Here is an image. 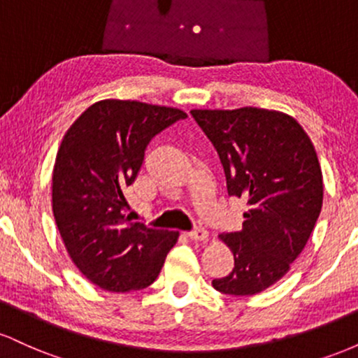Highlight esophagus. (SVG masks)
I'll list each match as a JSON object with an SVG mask.
<instances>
[{
	"mask_svg": "<svg viewBox=\"0 0 358 358\" xmlns=\"http://www.w3.org/2000/svg\"><path fill=\"white\" fill-rule=\"evenodd\" d=\"M188 237H190V239L195 241V242H207L208 232L205 231L203 227H199V229H195V231L188 232Z\"/></svg>",
	"mask_w": 358,
	"mask_h": 358,
	"instance_id": "1",
	"label": "esophagus"
}]
</instances>
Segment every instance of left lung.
Segmentation results:
<instances>
[{"mask_svg": "<svg viewBox=\"0 0 358 358\" xmlns=\"http://www.w3.org/2000/svg\"><path fill=\"white\" fill-rule=\"evenodd\" d=\"M219 153L229 195L248 199L242 231L220 234L234 269L213 279L224 294L250 296L289 271L305 249L323 203V175L311 139L279 110L193 109Z\"/></svg>", "mask_w": 358, "mask_h": 358, "instance_id": "8db88e82", "label": "left lung"}]
</instances>
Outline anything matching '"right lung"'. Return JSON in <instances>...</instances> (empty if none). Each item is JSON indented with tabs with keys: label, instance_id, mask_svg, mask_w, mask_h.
Wrapping results in <instances>:
<instances>
[{
	"label": "right lung",
	"instance_id": "right-lung-1",
	"mask_svg": "<svg viewBox=\"0 0 358 358\" xmlns=\"http://www.w3.org/2000/svg\"><path fill=\"white\" fill-rule=\"evenodd\" d=\"M185 117L166 106L106 99L85 109L62 139L53 217L73 264L102 289H145L178 241V232L131 224L122 192L136 180L148 143Z\"/></svg>",
	"mask_w": 358,
	"mask_h": 358
}]
</instances>
